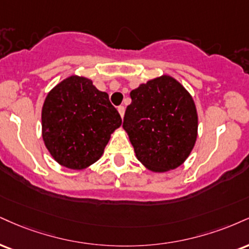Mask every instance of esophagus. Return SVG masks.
<instances>
[{"label":"esophagus","mask_w":249,"mask_h":249,"mask_svg":"<svg viewBox=\"0 0 249 249\" xmlns=\"http://www.w3.org/2000/svg\"><path fill=\"white\" fill-rule=\"evenodd\" d=\"M118 112H119V115H121V117H122V118H123V117H124V112H125V109H124V107H123V106L118 107Z\"/></svg>","instance_id":"1"}]
</instances>
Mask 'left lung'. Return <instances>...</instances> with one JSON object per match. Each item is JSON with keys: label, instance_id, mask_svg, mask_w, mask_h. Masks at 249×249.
<instances>
[{"label": "left lung", "instance_id": "1", "mask_svg": "<svg viewBox=\"0 0 249 249\" xmlns=\"http://www.w3.org/2000/svg\"><path fill=\"white\" fill-rule=\"evenodd\" d=\"M123 127L146 168L163 173L187 160L197 139L196 106L178 80L162 75L130 92Z\"/></svg>", "mask_w": 249, "mask_h": 249}]
</instances>
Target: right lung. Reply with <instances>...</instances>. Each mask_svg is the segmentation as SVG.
Instances as JSON below:
<instances>
[{
    "label": "right lung",
    "mask_w": 249,
    "mask_h": 249,
    "mask_svg": "<svg viewBox=\"0 0 249 249\" xmlns=\"http://www.w3.org/2000/svg\"><path fill=\"white\" fill-rule=\"evenodd\" d=\"M122 118L92 81L71 75L47 94L41 109V133L46 148L61 166L81 170L103 154Z\"/></svg>",
    "instance_id": "add662e5"
}]
</instances>
